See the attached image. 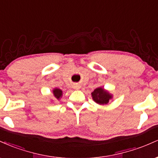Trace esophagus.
Listing matches in <instances>:
<instances>
[{"instance_id": "esophagus-1", "label": "esophagus", "mask_w": 158, "mask_h": 158, "mask_svg": "<svg viewBox=\"0 0 158 158\" xmlns=\"http://www.w3.org/2000/svg\"><path fill=\"white\" fill-rule=\"evenodd\" d=\"M74 88H75L76 90H79V88H80V86H79V85H74Z\"/></svg>"}]
</instances>
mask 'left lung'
I'll return each mask as SVG.
<instances>
[{
  "mask_svg": "<svg viewBox=\"0 0 158 158\" xmlns=\"http://www.w3.org/2000/svg\"><path fill=\"white\" fill-rule=\"evenodd\" d=\"M91 97L94 102L102 106L108 104L109 101L113 99V95L102 87L96 88L91 93Z\"/></svg>",
  "mask_w": 158,
  "mask_h": 158,
  "instance_id": "1",
  "label": "left lung"
}]
</instances>
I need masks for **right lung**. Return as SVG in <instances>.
<instances>
[{"mask_svg": "<svg viewBox=\"0 0 158 158\" xmlns=\"http://www.w3.org/2000/svg\"><path fill=\"white\" fill-rule=\"evenodd\" d=\"M52 94H53V97L55 98V99L60 100L61 98L62 97L63 91L61 89H59V88H55L52 90Z\"/></svg>", "mask_w": 158, "mask_h": 158, "instance_id": "obj_1", "label": "right lung"}]
</instances>
